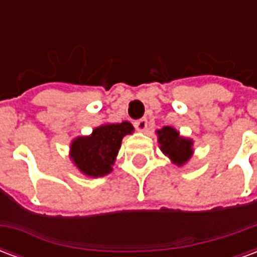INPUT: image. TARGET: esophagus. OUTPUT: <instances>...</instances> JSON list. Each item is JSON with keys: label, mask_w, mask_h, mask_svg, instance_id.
I'll return each mask as SVG.
<instances>
[{"label": "esophagus", "mask_w": 257, "mask_h": 257, "mask_svg": "<svg viewBox=\"0 0 257 257\" xmlns=\"http://www.w3.org/2000/svg\"><path fill=\"white\" fill-rule=\"evenodd\" d=\"M135 128L138 129V131H140V132H145L146 129H147V126H149V122H147V119L146 118H140V119H138V121H135Z\"/></svg>", "instance_id": "34e87169"}]
</instances>
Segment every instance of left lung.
I'll return each instance as SVG.
<instances>
[{
	"label": "left lung",
	"instance_id": "left-lung-1",
	"mask_svg": "<svg viewBox=\"0 0 257 257\" xmlns=\"http://www.w3.org/2000/svg\"><path fill=\"white\" fill-rule=\"evenodd\" d=\"M157 134H158V142L161 145V150L175 164L183 165L184 162L189 161V158L193 154V150H191L193 142L191 140L179 136L178 131L171 126H164Z\"/></svg>",
	"mask_w": 257,
	"mask_h": 257
}]
</instances>
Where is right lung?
Returning <instances> with one entry per match:
<instances>
[{
  "instance_id": "add662e5",
  "label": "right lung",
  "mask_w": 257,
  "mask_h": 257,
  "mask_svg": "<svg viewBox=\"0 0 257 257\" xmlns=\"http://www.w3.org/2000/svg\"><path fill=\"white\" fill-rule=\"evenodd\" d=\"M129 122L108 123L96 128L90 136L78 138L71 145V157L81 172L99 178L111 172L121 142L125 135L132 134Z\"/></svg>"
}]
</instances>
